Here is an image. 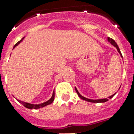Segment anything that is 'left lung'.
Wrapping results in <instances>:
<instances>
[{
    "label": "left lung",
    "instance_id": "obj_1",
    "mask_svg": "<svg viewBox=\"0 0 134 134\" xmlns=\"http://www.w3.org/2000/svg\"><path fill=\"white\" fill-rule=\"evenodd\" d=\"M108 41H109L110 44H112V45H113L114 47H116V49H117V50H118V52H119V54H121V56L122 57V54H121V51H120V49H119V47H118V46L117 45V44L115 43V41L113 39V38H110V37H108ZM75 90L76 92H77V95H78V96L81 99H82V100H86V101H88V102H91V103H105V102H106V101L108 100V98H103V99H99V100H91V99H88V98H85V97H83V96H82L80 93H79L78 90H77V88L75 87ZM115 95V94H114ZM114 95H112L111 96H110L109 98H112L114 96Z\"/></svg>",
    "mask_w": 134,
    "mask_h": 134
}]
</instances>
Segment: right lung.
<instances>
[{
    "label": "right lung",
    "instance_id": "add662e5",
    "mask_svg": "<svg viewBox=\"0 0 134 134\" xmlns=\"http://www.w3.org/2000/svg\"><path fill=\"white\" fill-rule=\"evenodd\" d=\"M24 39V38H22L21 40H20L19 42H17L16 44H15V46L13 47V49L15 48V47L18 45L19 44H20V42L22 41ZM54 92L52 94V98L49 100L47 102H45V103H41V104H38V105H34V104H30V103H25V102H23V101H21V100H18L19 102H20L21 103L25 106L26 108H27L29 109H38V108H43V107L46 106V105H49V104L52 103V102L54 101Z\"/></svg>",
    "mask_w": 134,
    "mask_h": 134
}]
</instances>
